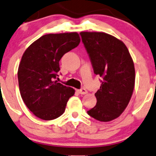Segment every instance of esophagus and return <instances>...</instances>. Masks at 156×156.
<instances>
[{
  "instance_id": "1",
  "label": "esophagus",
  "mask_w": 156,
  "mask_h": 156,
  "mask_svg": "<svg viewBox=\"0 0 156 156\" xmlns=\"http://www.w3.org/2000/svg\"><path fill=\"white\" fill-rule=\"evenodd\" d=\"M77 92H78L79 94H81V95H85V94L87 93V90L84 88L81 89V90H77Z\"/></svg>"
}]
</instances>
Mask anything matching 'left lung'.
<instances>
[{
    "label": "left lung",
    "instance_id": "1",
    "mask_svg": "<svg viewBox=\"0 0 156 156\" xmlns=\"http://www.w3.org/2000/svg\"><path fill=\"white\" fill-rule=\"evenodd\" d=\"M82 42L94 73L101 77L95 94L97 104L87 113L107 122L119 117L127 107L135 87L134 63L125 44L105 32H81Z\"/></svg>",
    "mask_w": 156,
    "mask_h": 156
}]
</instances>
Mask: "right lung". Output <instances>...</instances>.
<instances>
[{
  "mask_svg": "<svg viewBox=\"0 0 156 156\" xmlns=\"http://www.w3.org/2000/svg\"><path fill=\"white\" fill-rule=\"evenodd\" d=\"M80 41L77 32L47 34L23 53L18 70L20 95L27 108L39 119L49 121L58 118L75 94L74 89L55 79L60 60Z\"/></svg>",
  "mask_w": 156,
  "mask_h": 156,
  "instance_id": "obj_1",
  "label": "right lung"
}]
</instances>
